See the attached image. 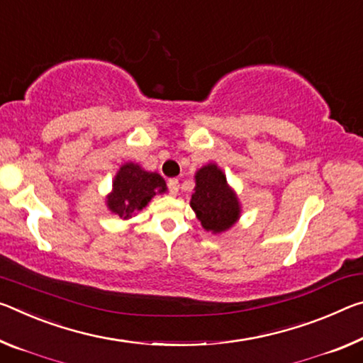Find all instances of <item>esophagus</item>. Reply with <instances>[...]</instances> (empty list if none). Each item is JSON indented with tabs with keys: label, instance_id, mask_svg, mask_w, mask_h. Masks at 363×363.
<instances>
[{
	"label": "esophagus",
	"instance_id": "esophagus-1",
	"mask_svg": "<svg viewBox=\"0 0 363 363\" xmlns=\"http://www.w3.org/2000/svg\"><path fill=\"white\" fill-rule=\"evenodd\" d=\"M168 191L172 195H176L177 192H179V181H177L176 177H172V179H168Z\"/></svg>",
	"mask_w": 363,
	"mask_h": 363
}]
</instances>
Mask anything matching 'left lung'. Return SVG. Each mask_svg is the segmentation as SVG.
Returning a JSON list of instances; mask_svg holds the SVG:
<instances>
[{"mask_svg":"<svg viewBox=\"0 0 363 363\" xmlns=\"http://www.w3.org/2000/svg\"><path fill=\"white\" fill-rule=\"evenodd\" d=\"M195 192L191 205L206 231L221 233L239 218V202L228 187L226 176L216 164L203 166L195 174Z\"/></svg>","mask_w":363,"mask_h":363,"instance_id":"1","label":"left lung"}]
</instances>
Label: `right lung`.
I'll list each match as a JSON object with an SVG mask.
<instances>
[{"label": "right lung", "mask_w": 363, "mask_h": 363, "mask_svg": "<svg viewBox=\"0 0 363 363\" xmlns=\"http://www.w3.org/2000/svg\"><path fill=\"white\" fill-rule=\"evenodd\" d=\"M166 184L157 172H147L134 163L124 164L114 177L113 194L108 206L121 218H129L134 211L142 210L157 192H164Z\"/></svg>", "instance_id": "1"}]
</instances>
